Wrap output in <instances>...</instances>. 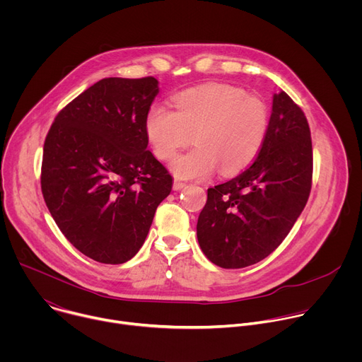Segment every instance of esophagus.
<instances>
[{
	"instance_id": "esophagus-1",
	"label": "esophagus",
	"mask_w": 362,
	"mask_h": 362,
	"mask_svg": "<svg viewBox=\"0 0 362 362\" xmlns=\"http://www.w3.org/2000/svg\"><path fill=\"white\" fill-rule=\"evenodd\" d=\"M186 186V183H183V182H180V180H175L173 182V189L175 190H180V189H183Z\"/></svg>"
}]
</instances>
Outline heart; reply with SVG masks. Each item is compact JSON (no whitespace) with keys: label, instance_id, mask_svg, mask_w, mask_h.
Segmentation results:
<instances>
[{"label":"heart","instance_id":"obj_1","mask_svg":"<svg viewBox=\"0 0 362 362\" xmlns=\"http://www.w3.org/2000/svg\"><path fill=\"white\" fill-rule=\"evenodd\" d=\"M176 112L153 105L144 117V132L159 159L168 160L192 140L193 148L172 160L170 169L180 179H203L218 166L225 175L250 165L261 151L269 126L265 103L246 95L242 88L209 84L175 97Z\"/></svg>","mask_w":362,"mask_h":362}]
</instances>
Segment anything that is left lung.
<instances>
[{
    "label": "left lung",
    "mask_w": 362,
    "mask_h": 362,
    "mask_svg": "<svg viewBox=\"0 0 362 362\" xmlns=\"http://www.w3.org/2000/svg\"><path fill=\"white\" fill-rule=\"evenodd\" d=\"M311 186L308 120L281 91L274 94L267 139L256 160L236 177L208 189L196 226L200 249L225 269L265 259L292 229Z\"/></svg>",
    "instance_id": "obj_1"
}]
</instances>
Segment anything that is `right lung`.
Segmentation results:
<instances>
[{
  "mask_svg": "<svg viewBox=\"0 0 362 362\" xmlns=\"http://www.w3.org/2000/svg\"><path fill=\"white\" fill-rule=\"evenodd\" d=\"M159 81L103 78L56 116L44 141L41 192L67 240L119 265L139 252L172 176L147 148L144 117Z\"/></svg>",
  "mask_w": 362,
  "mask_h": 362,
  "instance_id": "obj_1",
  "label": "right lung"
}]
</instances>
